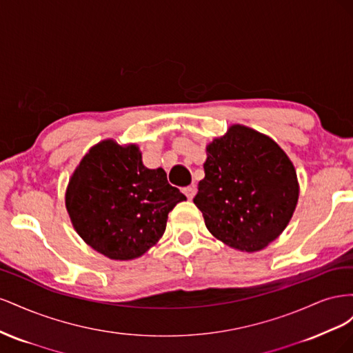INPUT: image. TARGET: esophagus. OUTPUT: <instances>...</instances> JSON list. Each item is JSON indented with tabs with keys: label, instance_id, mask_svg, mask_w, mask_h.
I'll list each match as a JSON object with an SVG mask.
<instances>
[{
	"label": "esophagus",
	"instance_id": "obj_1",
	"mask_svg": "<svg viewBox=\"0 0 353 353\" xmlns=\"http://www.w3.org/2000/svg\"><path fill=\"white\" fill-rule=\"evenodd\" d=\"M196 191H197L196 185H188V187H185V188L183 190V193L191 200V199H193V197L196 196Z\"/></svg>",
	"mask_w": 353,
	"mask_h": 353
}]
</instances>
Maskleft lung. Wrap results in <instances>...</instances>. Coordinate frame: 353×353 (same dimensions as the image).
Segmentation results:
<instances>
[{
	"label": "left lung",
	"instance_id": "obj_1",
	"mask_svg": "<svg viewBox=\"0 0 353 353\" xmlns=\"http://www.w3.org/2000/svg\"><path fill=\"white\" fill-rule=\"evenodd\" d=\"M205 178L194 205L213 237L240 252H259L285 230L297 200L293 162L268 135L231 125L206 145Z\"/></svg>",
	"mask_w": 353,
	"mask_h": 353
}]
</instances>
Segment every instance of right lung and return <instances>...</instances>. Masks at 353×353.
I'll return each instance as SVG.
<instances>
[{
    "mask_svg": "<svg viewBox=\"0 0 353 353\" xmlns=\"http://www.w3.org/2000/svg\"><path fill=\"white\" fill-rule=\"evenodd\" d=\"M187 200L162 168L148 169L137 144L103 140L72 174L66 209L73 228L109 259L140 258L162 239L168 213Z\"/></svg>",
    "mask_w": 353,
    "mask_h": 353,
    "instance_id": "obj_1",
    "label": "right lung"
}]
</instances>
